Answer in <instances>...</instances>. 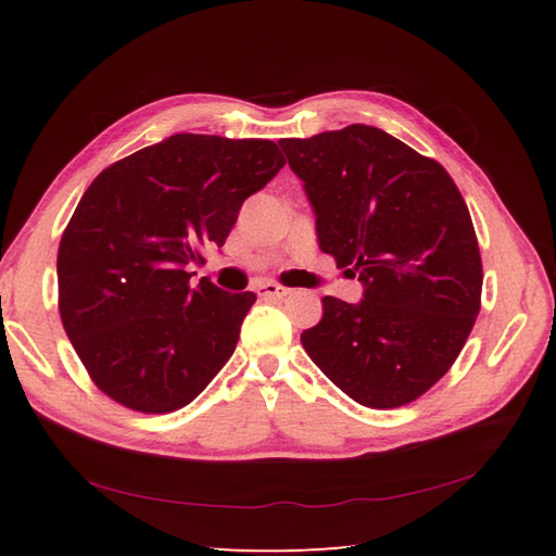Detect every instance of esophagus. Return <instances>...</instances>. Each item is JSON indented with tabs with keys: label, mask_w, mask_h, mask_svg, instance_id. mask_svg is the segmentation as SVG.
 Here are the masks:
<instances>
[{
	"label": "esophagus",
	"mask_w": 556,
	"mask_h": 556,
	"mask_svg": "<svg viewBox=\"0 0 556 556\" xmlns=\"http://www.w3.org/2000/svg\"><path fill=\"white\" fill-rule=\"evenodd\" d=\"M257 293H260V296H265V299H287L291 289L279 287V285H263L257 289Z\"/></svg>",
	"instance_id": "obj_1"
}]
</instances>
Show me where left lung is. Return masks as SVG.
Listing matches in <instances>:
<instances>
[{"label":"left lung","mask_w":556,"mask_h":556,"mask_svg":"<svg viewBox=\"0 0 556 556\" xmlns=\"http://www.w3.org/2000/svg\"><path fill=\"white\" fill-rule=\"evenodd\" d=\"M315 215L320 251L363 299H323L301 344L341 392L396 408L428 392L476 325L482 263L470 212L442 164L351 124L279 140Z\"/></svg>","instance_id":"obj_1"}]
</instances>
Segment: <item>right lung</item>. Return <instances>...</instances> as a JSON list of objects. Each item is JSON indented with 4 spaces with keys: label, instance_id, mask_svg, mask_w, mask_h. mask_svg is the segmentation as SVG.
<instances>
[{
    "label": "right lung",
    "instance_id": "obj_1",
    "mask_svg": "<svg viewBox=\"0 0 556 556\" xmlns=\"http://www.w3.org/2000/svg\"><path fill=\"white\" fill-rule=\"evenodd\" d=\"M285 167L263 138L176 134L104 169L59 243V313L92 382L126 408L169 413L231 358L253 291L205 277L248 195Z\"/></svg>",
    "mask_w": 556,
    "mask_h": 556
}]
</instances>
